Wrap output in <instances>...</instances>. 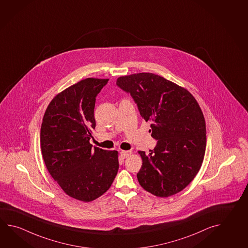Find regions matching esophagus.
Here are the masks:
<instances>
[{
  "mask_svg": "<svg viewBox=\"0 0 248 248\" xmlns=\"http://www.w3.org/2000/svg\"><path fill=\"white\" fill-rule=\"evenodd\" d=\"M132 152L131 150H128V151H121L120 152V155L123 158H127V157L132 155Z\"/></svg>",
  "mask_w": 248,
  "mask_h": 248,
  "instance_id": "34e87169",
  "label": "esophagus"
}]
</instances>
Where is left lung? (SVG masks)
Returning a JSON list of instances; mask_svg holds the SVG:
<instances>
[{"label":"left lung","mask_w":248,"mask_h":248,"mask_svg":"<svg viewBox=\"0 0 248 248\" xmlns=\"http://www.w3.org/2000/svg\"><path fill=\"white\" fill-rule=\"evenodd\" d=\"M116 85L131 93L158 140L149 155L139 151L140 185L157 197L181 192L196 177L206 150V123L197 101L186 88L149 72L119 77Z\"/></svg>","instance_id":"8db88e82"}]
</instances>
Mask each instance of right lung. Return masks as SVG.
I'll return each mask as SVG.
<instances>
[{
  "label": "right lung",
  "mask_w": 248,
  "mask_h": 248,
  "mask_svg": "<svg viewBox=\"0 0 248 248\" xmlns=\"http://www.w3.org/2000/svg\"><path fill=\"white\" fill-rule=\"evenodd\" d=\"M108 79L88 78L53 98L41 128V147L51 177L70 197L89 202L109 189L118 152L92 148L95 98Z\"/></svg>",
  "instance_id": "add662e5"
}]
</instances>
